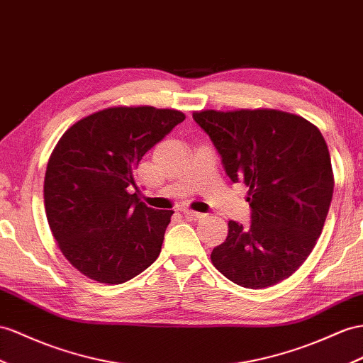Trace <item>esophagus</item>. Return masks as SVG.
Returning a JSON list of instances; mask_svg holds the SVG:
<instances>
[{
    "label": "esophagus",
    "mask_w": 363,
    "mask_h": 363,
    "mask_svg": "<svg viewBox=\"0 0 363 363\" xmlns=\"http://www.w3.org/2000/svg\"><path fill=\"white\" fill-rule=\"evenodd\" d=\"M182 213H184V216L193 218V219H201V218H203V213L194 211V210H190V208H184V210H182Z\"/></svg>",
    "instance_id": "34e87169"
}]
</instances>
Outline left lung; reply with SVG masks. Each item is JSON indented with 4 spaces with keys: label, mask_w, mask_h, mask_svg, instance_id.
Returning <instances> with one entry per match:
<instances>
[{
    "label": "left lung",
    "mask_w": 363,
    "mask_h": 363,
    "mask_svg": "<svg viewBox=\"0 0 363 363\" xmlns=\"http://www.w3.org/2000/svg\"><path fill=\"white\" fill-rule=\"evenodd\" d=\"M230 179L248 187L252 225L228 220L211 262L231 282L267 288L306 261L327 219L334 174L320 130L276 108L193 111Z\"/></svg>",
    "instance_id": "1"
}]
</instances>
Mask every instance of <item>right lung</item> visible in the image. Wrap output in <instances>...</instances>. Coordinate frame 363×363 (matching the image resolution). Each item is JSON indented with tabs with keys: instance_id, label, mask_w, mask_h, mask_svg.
<instances>
[{
	"instance_id": "right-lung-1",
	"label": "right lung",
	"mask_w": 363,
	"mask_h": 363,
	"mask_svg": "<svg viewBox=\"0 0 363 363\" xmlns=\"http://www.w3.org/2000/svg\"><path fill=\"white\" fill-rule=\"evenodd\" d=\"M185 115L113 106L77 121L60 138L44 176V207L64 257L101 284H123L161 253L172 210L139 199L135 169Z\"/></svg>"
}]
</instances>
